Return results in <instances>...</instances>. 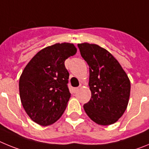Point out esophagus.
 Returning a JSON list of instances; mask_svg holds the SVG:
<instances>
[{
  "instance_id": "1",
  "label": "esophagus",
  "mask_w": 149,
  "mask_h": 149,
  "mask_svg": "<svg viewBox=\"0 0 149 149\" xmlns=\"http://www.w3.org/2000/svg\"><path fill=\"white\" fill-rule=\"evenodd\" d=\"M79 90V88L78 87H75V88H74L73 89V91H74V93H76L77 92V91Z\"/></svg>"
}]
</instances>
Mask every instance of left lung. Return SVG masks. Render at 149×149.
Listing matches in <instances>:
<instances>
[{
	"mask_svg": "<svg viewBox=\"0 0 149 149\" xmlns=\"http://www.w3.org/2000/svg\"><path fill=\"white\" fill-rule=\"evenodd\" d=\"M89 67L91 98L84 105L95 123L108 125L123 115L128 104L131 83L121 65L104 48L94 44L77 45Z\"/></svg>",
	"mask_w": 149,
	"mask_h": 149,
	"instance_id": "obj_1",
	"label": "left lung"
}]
</instances>
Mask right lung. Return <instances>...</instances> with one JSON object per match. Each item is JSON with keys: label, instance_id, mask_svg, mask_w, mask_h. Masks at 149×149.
Returning <instances> with one entry per match:
<instances>
[{"label": "right lung", "instance_id": "1", "mask_svg": "<svg viewBox=\"0 0 149 149\" xmlns=\"http://www.w3.org/2000/svg\"><path fill=\"white\" fill-rule=\"evenodd\" d=\"M76 51L70 43L53 45L39 51L24 69L19 80L21 101L36 123L49 125L65 111L71 97L65 60Z\"/></svg>", "mask_w": 149, "mask_h": 149}]
</instances>
